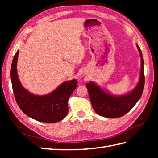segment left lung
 Segmentation results:
<instances>
[{"label": "left lung", "mask_w": 158, "mask_h": 158, "mask_svg": "<svg viewBox=\"0 0 158 158\" xmlns=\"http://www.w3.org/2000/svg\"><path fill=\"white\" fill-rule=\"evenodd\" d=\"M137 47L141 56L140 77L137 86L132 91L121 96H115L105 91L95 83L90 81L86 84L93 108L100 116L110 118L121 117L128 113L140 99L145 83L144 62L142 53L138 44Z\"/></svg>", "instance_id": "left-lung-1"}]
</instances>
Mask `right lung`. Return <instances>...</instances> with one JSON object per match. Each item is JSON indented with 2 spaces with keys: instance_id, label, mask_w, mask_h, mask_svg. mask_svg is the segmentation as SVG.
<instances>
[{
  "instance_id": "right-lung-1",
  "label": "right lung",
  "mask_w": 158,
  "mask_h": 158,
  "mask_svg": "<svg viewBox=\"0 0 158 158\" xmlns=\"http://www.w3.org/2000/svg\"><path fill=\"white\" fill-rule=\"evenodd\" d=\"M18 55L19 51L13 58L10 76L13 93L21 110L37 121L52 123L63 120L68 112V100L76 89L77 80L63 83L49 94H32L22 86L19 79L17 69Z\"/></svg>"
}]
</instances>
